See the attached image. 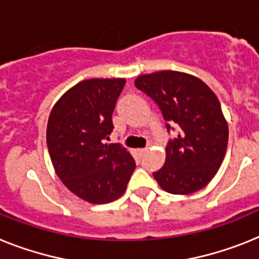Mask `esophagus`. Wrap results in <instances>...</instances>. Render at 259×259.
I'll use <instances>...</instances> for the list:
<instances>
[{
	"instance_id": "obj_1",
	"label": "esophagus",
	"mask_w": 259,
	"mask_h": 259,
	"mask_svg": "<svg viewBox=\"0 0 259 259\" xmlns=\"http://www.w3.org/2000/svg\"><path fill=\"white\" fill-rule=\"evenodd\" d=\"M146 153H147V149H138V150H137V154H138V156H140V158H142V156L145 155Z\"/></svg>"
}]
</instances>
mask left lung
Returning a JSON list of instances; mask_svg holds the SVG:
<instances>
[{"label":"left lung","mask_w":259,"mask_h":259,"mask_svg":"<svg viewBox=\"0 0 259 259\" xmlns=\"http://www.w3.org/2000/svg\"><path fill=\"white\" fill-rule=\"evenodd\" d=\"M134 84L158 104L164 121L179 125L180 133L166 147L164 166L153 174L160 188L174 195L204 188L220 168L229 137L213 91L196 76L179 71L141 75Z\"/></svg>","instance_id":"1"}]
</instances>
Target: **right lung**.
Wrapping results in <instances>:
<instances>
[{
	"instance_id": "1",
	"label": "right lung",
	"mask_w": 259,
	"mask_h": 259,
	"mask_svg": "<svg viewBox=\"0 0 259 259\" xmlns=\"http://www.w3.org/2000/svg\"><path fill=\"white\" fill-rule=\"evenodd\" d=\"M125 79H88L69 88L52 106L47 147L63 184L91 204L112 203L123 195L136 168L119 143H105Z\"/></svg>"
}]
</instances>
